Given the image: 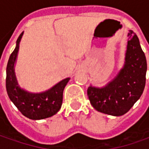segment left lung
Here are the masks:
<instances>
[{
	"label": "left lung",
	"mask_w": 149,
	"mask_h": 149,
	"mask_svg": "<svg viewBox=\"0 0 149 149\" xmlns=\"http://www.w3.org/2000/svg\"><path fill=\"white\" fill-rule=\"evenodd\" d=\"M125 64L116 77L103 87L90 86L87 95L91 105L110 116L125 115L140 98L146 82L147 61L138 36L128 33Z\"/></svg>",
	"instance_id": "8db88e82"
}]
</instances>
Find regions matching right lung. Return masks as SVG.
Instances as JSON below:
<instances>
[{
    "label": "right lung",
    "instance_id": "add662e5",
    "mask_svg": "<svg viewBox=\"0 0 149 149\" xmlns=\"http://www.w3.org/2000/svg\"><path fill=\"white\" fill-rule=\"evenodd\" d=\"M23 33L19 36L15 49L8 60L6 79V91L9 98L23 116L30 120H43L54 116L60 110L63 103V90L70 77L60 81L50 89L40 93H32L20 88L15 73V63Z\"/></svg>",
    "mask_w": 149,
    "mask_h": 149
}]
</instances>
